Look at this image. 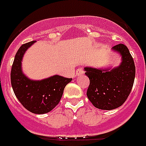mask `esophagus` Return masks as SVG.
<instances>
[{
    "label": "esophagus",
    "mask_w": 146,
    "mask_h": 146,
    "mask_svg": "<svg viewBox=\"0 0 146 146\" xmlns=\"http://www.w3.org/2000/svg\"><path fill=\"white\" fill-rule=\"evenodd\" d=\"M84 70L82 69V68H78V69L76 70V74H75V75L76 76H78V75H80V74H84Z\"/></svg>",
    "instance_id": "esophagus-1"
}]
</instances>
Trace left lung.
Listing matches in <instances>:
<instances>
[{
    "label": "left lung",
    "instance_id": "1",
    "mask_svg": "<svg viewBox=\"0 0 146 146\" xmlns=\"http://www.w3.org/2000/svg\"><path fill=\"white\" fill-rule=\"evenodd\" d=\"M112 50L121 56L120 66L114 68L85 67V74L90 79L87 96L96 108L112 110L123 104L133 85L136 68L130 51L119 44Z\"/></svg>",
    "mask_w": 146,
    "mask_h": 146
}]
</instances>
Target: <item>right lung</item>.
Returning a JSON list of instances; mask_svg holds the SVG:
<instances>
[{
    "label": "right lung",
    "instance_id": "obj_1",
    "mask_svg": "<svg viewBox=\"0 0 146 146\" xmlns=\"http://www.w3.org/2000/svg\"><path fill=\"white\" fill-rule=\"evenodd\" d=\"M35 40L23 44L17 51L11 68V84L16 98L27 110L34 114H46L59 104L65 87L72 78L53 75L48 78L35 80L25 76L22 61L26 50Z\"/></svg>",
    "mask_w": 146,
    "mask_h": 146
}]
</instances>
